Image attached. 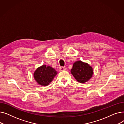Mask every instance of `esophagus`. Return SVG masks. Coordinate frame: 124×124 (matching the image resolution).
I'll return each mask as SVG.
<instances>
[{
	"label": "esophagus",
	"instance_id": "1",
	"mask_svg": "<svg viewBox=\"0 0 124 124\" xmlns=\"http://www.w3.org/2000/svg\"><path fill=\"white\" fill-rule=\"evenodd\" d=\"M59 71H64L66 70V68L63 67H59Z\"/></svg>",
	"mask_w": 124,
	"mask_h": 124
}]
</instances>
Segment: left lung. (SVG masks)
<instances>
[{
	"mask_svg": "<svg viewBox=\"0 0 124 124\" xmlns=\"http://www.w3.org/2000/svg\"><path fill=\"white\" fill-rule=\"evenodd\" d=\"M71 73L76 80L80 83H85L92 77L93 70L88 64L78 61L73 64Z\"/></svg>",
	"mask_w": 124,
	"mask_h": 124,
	"instance_id": "obj_1",
	"label": "left lung"
}]
</instances>
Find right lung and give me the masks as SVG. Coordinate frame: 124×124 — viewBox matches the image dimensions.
<instances>
[{
    "label": "right lung",
    "mask_w": 124,
    "mask_h": 124,
    "mask_svg": "<svg viewBox=\"0 0 124 124\" xmlns=\"http://www.w3.org/2000/svg\"><path fill=\"white\" fill-rule=\"evenodd\" d=\"M57 74V72L55 69L50 66L43 65L36 70L34 76L38 84L41 85L46 86L53 80Z\"/></svg>",
    "instance_id": "add662e5"
}]
</instances>
